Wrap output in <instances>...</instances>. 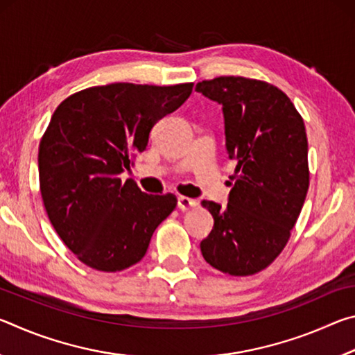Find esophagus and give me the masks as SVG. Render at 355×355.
Returning <instances> with one entry per match:
<instances>
[{"label": "esophagus", "instance_id": "34e87169", "mask_svg": "<svg viewBox=\"0 0 355 355\" xmlns=\"http://www.w3.org/2000/svg\"><path fill=\"white\" fill-rule=\"evenodd\" d=\"M177 205H178V208H180V209H182V211H188V209L194 208V207L197 205V200H194V199H189V197H183V196H180V197H178Z\"/></svg>", "mask_w": 355, "mask_h": 355}]
</instances>
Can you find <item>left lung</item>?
Masks as SVG:
<instances>
[{"label":"left lung","mask_w":355,"mask_h":355,"mask_svg":"<svg viewBox=\"0 0 355 355\" xmlns=\"http://www.w3.org/2000/svg\"><path fill=\"white\" fill-rule=\"evenodd\" d=\"M222 106L228 158L236 180L227 207L203 200L214 219L200 243L207 263L230 275L269 266L290 239L309 191V142L291 100L271 84L243 76L197 83Z\"/></svg>","instance_id":"8db88e82"}]
</instances>
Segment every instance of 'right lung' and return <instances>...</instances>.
Masks as SVG:
<instances>
[{"label":"right lung","instance_id":"obj_1","mask_svg":"<svg viewBox=\"0 0 355 355\" xmlns=\"http://www.w3.org/2000/svg\"><path fill=\"white\" fill-rule=\"evenodd\" d=\"M192 86L114 83L56 107L39 146L40 192L58 235L87 266L116 272L141 261L155 228L175 208L173 194H146L120 173Z\"/></svg>","mask_w":355,"mask_h":355}]
</instances>
